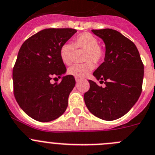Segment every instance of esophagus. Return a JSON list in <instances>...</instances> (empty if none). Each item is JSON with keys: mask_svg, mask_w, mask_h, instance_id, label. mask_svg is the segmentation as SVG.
<instances>
[{"mask_svg": "<svg viewBox=\"0 0 155 155\" xmlns=\"http://www.w3.org/2000/svg\"><path fill=\"white\" fill-rule=\"evenodd\" d=\"M76 82L78 83V82H79V79H76Z\"/></svg>", "mask_w": 155, "mask_h": 155, "instance_id": "esophagus-1", "label": "esophagus"}]
</instances>
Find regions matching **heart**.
<instances>
[{"mask_svg": "<svg viewBox=\"0 0 155 155\" xmlns=\"http://www.w3.org/2000/svg\"><path fill=\"white\" fill-rule=\"evenodd\" d=\"M75 49H84V63H76L68 69V73L76 79L86 77L93 69V64L101 61L104 56V51L99 46V40L90 33L84 32L79 34L73 39V43H66L60 49V56L62 62L66 65H70L73 60Z\"/></svg>", "mask_w": 155, "mask_h": 155, "instance_id": "obj_1", "label": "heart"}]
</instances>
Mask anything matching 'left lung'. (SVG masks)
<instances>
[{"label": "left lung", "instance_id": "8db88e82", "mask_svg": "<svg viewBox=\"0 0 155 155\" xmlns=\"http://www.w3.org/2000/svg\"><path fill=\"white\" fill-rule=\"evenodd\" d=\"M105 45L104 62L93 76L105 86L89 80L90 88L84 94L89 112L95 116L112 121L125 115L141 93L144 65L136 46L112 29L92 30Z\"/></svg>", "mask_w": 155, "mask_h": 155}]
</instances>
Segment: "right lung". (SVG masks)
<instances>
[{
  "label": "right lung",
  "mask_w": 155,
  "mask_h": 155,
  "mask_svg": "<svg viewBox=\"0 0 155 155\" xmlns=\"http://www.w3.org/2000/svg\"><path fill=\"white\" fill-rule=\"evenodd\" d=\"M77 30L49 28L27 39L18 52L13 69L14 96L22 110L32 118L47 122L61 116L68 106L76 81L71 75L62 77L66 68L60 49Z\"/></svg>",
  "instance_id": "1"
}]
</instances>
